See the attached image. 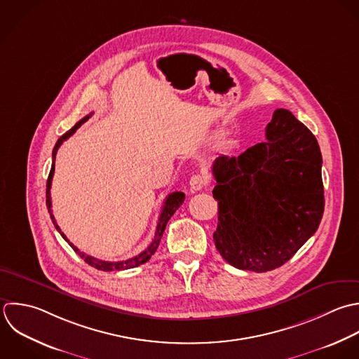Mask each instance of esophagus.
Listing matches in <instances>:
<instances>
[{
	"instance_id": "esophagus-1",
	"label": "esophagus",
	"mask_w": 359,
	"mask_h": 359,
	"mask_svg": "<svg viewBox=\"0 0 359 359\" xmlns=\"http://www.w3.org/2000/svg\"><path fill=\"white\" fill-rule=\"evenodd\" d=\"M207 184H208V179L204 175H194L190 179V189H191V191H198L203 187H205Z\"/></svg>"
}]
</instances>
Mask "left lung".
Masks as SVG:
<instances>
[{
	"mask_svg": "<svg viewBox=\"0 0 359 359\" xmlns=\"http://www.w3.org/2000/svg\"><path fill=\"white\" fill-rule=\"evenodd\" d=\"M218 201L215 248L233 267L256 273L285 264L318 231L325 211L322 152L290 110L277 109L266 141L212 165Z\"/></svg>",
	"mask_w": 359,
	"mask_h": 359,
	"instance_id": "1",
	"label": "left lung"
}]
</instances>
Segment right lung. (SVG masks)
I'll use <instances>...</instances> for the list:
<instances>
[{
  "instance_id": "1",
  "label": "right lung",
  "mask_w": 359,
  "mask_h": 359,
  "mask_svg": "<svg viewBox=\"0 0 359 359\" xmlns=\"http://www.w3.org/2000/svg\"><path fill=\"white\" fill-rule=\"evenodd\" d=\"M90 116H92V113L88 114V116H85L83 118H81L71 130H68L64 135H61V137L58 138V141L55 142L54 149H53V163H51V169H50V173H48L47 184H46V205H47V208H48L50 218H51V221H53L55 229L60 232V235H61L68 243H69V241H68L67 236L61 232V229H60V226L57 225V222H55V219H54V215H53V212H51L50 189H51V180H53V175H54V161H55V155H57V151H58L60 145H61L67 138H69ZM183 201H184V193H182V191L170 193V194L166 197L165 204H163V208H162V212H161V215H159V221H158V226H156V232H155L154 241L151 242V245H149L144 252H141L138 256H135V257H133V259H128V260H126V262H103V260H97V259H95V257H92V256H88V255L79 252V249L75 248L72 243H69V246L74 249V252H75L81 259L85 260V263H88L89 266H92V267H95V269H97V270H102V271L128 270V269L138 267L140 264L147 263V262L151 259V256L156 252V249H158V246H159V242H161V239H162V235H163V232H165V228H166L168 221H169L170 217L176 212V210L183 204Z\"/></svg>"
}]
</instances>
